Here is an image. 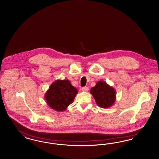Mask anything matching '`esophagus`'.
Returning <instances> with one entry per match:
<instances>
[{
    "label": "esophagus",
    "instance_id": "esophagus-1",
    "mask_svg": "<svg viewBox=\"0 0 159 159\" xmlns=\"http://www.w3.org/2000/svg\"><path fill=\"white\" fill-rule=\"evenodd\" d=\"M82 90L83 92H88V90H89V88L88 87H83V88H82Z\"/></svg>",
    "mask_w": 159,
    "mask_h": 159
}]
</instances>
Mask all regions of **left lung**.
<instances>
[{
  "label": "left lung",
  "mask_w": 159,
  "mask_h": 159,
  "mask_svg": "<svg viewBox=\"0 0 159 159\" xmlns=\"http://www.w3.org/2000/svg\"><path fill=\"white\" fill-rule=\"evenodd\" d=\"M91 94L99 107L107 108L113 106L116 100V93L114 88L104 81H98L92 88Z\"/></svg>",
  "instance_id": "8db88e82"
}]
</instances>
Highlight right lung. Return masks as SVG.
Returning a JSON list of instances; mask_svg holds the SVG:
<instances>
[{
	"label": "right lung",
	"instance_id": "obj_1",
	"mask_svg": "<svg viewBox=\"0 0 159 159\" xmlns=\"http://www.w3.org/2000/svg\"><path fill=\"white\" fill-rule=\"evenodd\" d=\"M77 90L68 80H57L51 84L45 93L46 102L57 111H65L73 103Z\"/></svg>",
	"mask_w": 159,
	"mask_h": 159
}]
</instances>
